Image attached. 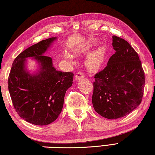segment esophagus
<instances>
[{
	"label": "esophagus",
	"instance_id": "1",
	"mask_svg": "<svg viewBox=\"0 0 155 155\" xmlns=\"http://www.w3.org/2000/svg\"><path fill=\"white\" fill-rule=\"evenodd\" d=\"M84 77H85V74L82 72H78L77 74V75L75 76L76 80H80Z\"/></svg>",
	"mask_w": 155,
	"mask_h": 155
}]
</instances>
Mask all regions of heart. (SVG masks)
<instances>
[{
	"label": "heart",
	"mask_w": 155,
	"mask_h": 155,
	"mask_svg": "<svg viewBox=\"0 0 155 155\" xmlns=\"http://www.w3.org/2000/svg\"><path fill=\"white\" fill-rule=\"evenodd\" d=\"M104 57V50L103 48H98L96 51L89 54L87 60V65L91 70L96 69L101 65ZM67 58L71 60L70 57L67 56Z\"/></svg>",
	"instance_id": "b5f03b06"
}]
</instances>
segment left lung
Instances as JSON below:
<instances>
[{"instance_id":"obj_1","label":"left lung","mask_w":155,"mask_h":155,"mask_svg":"<svg viewBox=\"0 0 155 155\" xmlns=\"http://www.w3.org/2000/svg\"><path fill=\"white\" fill-rule=\"evenodd\" d=\"M115 54L107 66L94 75L92 104L101 116L114 120L125 116L140 105L145 75L134 48L124 39L113 36Z\"/></svg>"}]
</instances>
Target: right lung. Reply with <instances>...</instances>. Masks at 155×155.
<instances>
[{"instance_id": "1", "label": "right lung", "mask_w": 155, "mask_h": 155, "mask_svg": "<svg viewBox=\"0 0 155 155\" xmlns=\"http://www.w3.org/2000/svg\"><path fill=\"white\" fill-rule=\"evenodd\" d=\"M56 38L46 39L28 47L15 57L8 78V89L18 114L35 125H48L62 111L65 94L72 85V72L57 71L52 59L44 55ZM33 57L41 65L38 74L25 70V58Z\"/></svg>"}]
</instances>
